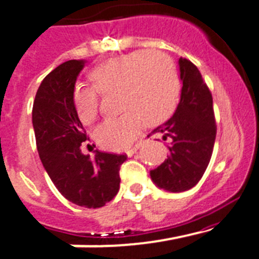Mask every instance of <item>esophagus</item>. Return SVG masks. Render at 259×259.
I'll list each match as a JSON object with an SVG mask.
<instances>
[{"label":"esophagus","mask_w":259,"mask_h":259,"mask_svg":"<svg viewBox=\"0 0 259 259\" xmlns=\"http://www.w3.org/2000/svg\"><path fill=\"white\" fill-rule=\"evenodd\" d=\"M141 147H142V143H141V142H139V143L135 144V146L133 147V148H129V149H127V151H126V154H127V156H129V157H132L133 154H134L135 152L138 151V149L141 148Z\"/></svg>","instance_id":"obj_1"}]
</instances>
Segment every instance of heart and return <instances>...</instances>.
Segmentation results:
<instances>
[{"instance_id": "1", "label": "heart", "mask_w": 259, "mask_h": 259, "mask_svg": "<svg viewBox=\"0 0 259 259\" xmlns=\"http://www.w3.org/2000/svg\"><path fill=\"white\" fill-rule=\"evenodd\" d=\"M93 85H76L72 103L83 124H91L100 110V92H118L121 115L106 118L94 132L97 143L120 151L132 146L143 122L166 121L176 110L181 80L175 62L161 52L138 50L98 65L91 72Z\"/></svg>"}]
</instances>
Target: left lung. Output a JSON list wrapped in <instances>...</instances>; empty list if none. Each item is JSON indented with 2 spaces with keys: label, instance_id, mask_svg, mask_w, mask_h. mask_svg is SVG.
Masks as SVG:
<instances>
[{
  "label": "left lung",
  "instance_id": "left-lung-1",
  "mask_svg": "<svg viewBox=\"0 0 259 259\" xmlns=\"http://www.w3.org/2000/svg\"><path fill=\"white\" fill-rule=\"evenodd\" d=\"M181 97L172 117L151 134L161 133L168 141V156L151 178L157 187L172 193L189 190L206 171L216 139L213 100L198 67L180 57Z\"/></svg>",
  "mask_w": 259,
  "mask_h": 259
}]
</instances>
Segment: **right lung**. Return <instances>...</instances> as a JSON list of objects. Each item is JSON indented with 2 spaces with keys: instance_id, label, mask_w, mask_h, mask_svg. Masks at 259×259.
I'll use <instances>...</instances> for the list:
<instances>
[{
  "instance_id": "obj_1",
  "label": "right lung",
  "mask_w": 259,
  "mask_h": 259,
  "mask_svg": "<svg viewBox=\"0 0 259 259\" xmlns=\"http://www.w3.org/2000/svg\"><path fill=\"white\" fill-rule=\"evenodd\" d=\"M83 60L64 62L43 79L33 105V127L40 161L59 192L85 208H100L120 189V167L126 154L81 153L89 141L72 103Z\"/></svg>"
}]
</instances>
